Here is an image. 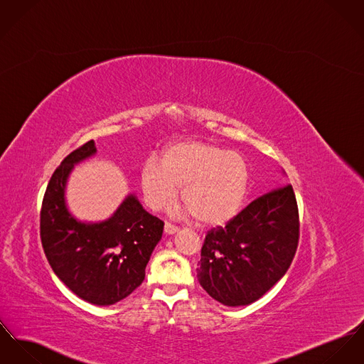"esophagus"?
Here are the masks:
<instances>
[{
	"label": "esophagus",
	"mask_w": 364,
	"mask_h": 364,
	"mask_svg": "<svg viewBox=\"0 0 364 364\" xmlns=\"http://www.w3.org/2000/svg\"><path fill=\"white\" fill-rule=\"evenodd\" d=\"M180 228L177 227V225H174V224L168 223V222H166L165 223V232L166 234H174V232H177Z\"/></svg>",
	"instance_id": "obj_1"
}]
</instances>
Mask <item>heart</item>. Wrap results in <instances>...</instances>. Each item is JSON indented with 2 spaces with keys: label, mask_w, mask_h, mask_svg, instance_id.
<instances>
[{
  "label": "heart",
  "mask_w": 364,
  "mask_h": 364,
  "mask_svg": "<svg viewBox=\"0 0 364 364\" xmlns=\"http://www.w3.org/2000/svg\"><path fill=\"white\" fill-rule=\"evenodd\" d=\"M248 184L250 168L242 155L200 141L171 144L162 152L161 164L149 159L141 170L144 198L152 209L166 206L181 188V202L202 224L234 218Z\"/></svg>",
  "instance_id": "obj_1"
}]
</instances>
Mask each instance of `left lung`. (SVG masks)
Returning <instances> with one entry per match:
<instances>
[{"label": "left lung", "instance_id": "8db88e82", "mask_svg": "<svg viewBox=\"0 0 364 364\" xmlns=\"http://www.w3.org/2000/svg\"><path fill=\"white\" fill-rule=\"evenodd\" d=\"M299 242V212L291 184L269 190L208 231L196 277L225 306L263 296L289 269Z\"/></svg>", "mask_w": 364, "mask_h": 364}]
</instances>
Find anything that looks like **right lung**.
I'll return each instance as SVG.
<instances>
[{
	"mask_svg": "<svg viewBox=\"0 0 364 364\" xmlns=\"http://www.w3.org/2000/svg\"><path fill=\"white\" fill-rule=\"evenodd\" d=\"M95 152L94 141H87L53 173L40 212V238L58 279L84 301L108 306L140 287L151 253L162 238L164 222L132 194L101 223H82L68 212V177L76 164Z\"/></svg>",
	"mask_w": 364,
	"mask_h": 364,
	"instance_id": "obj_1",
	"label": "right lung"
}]
</instances>
